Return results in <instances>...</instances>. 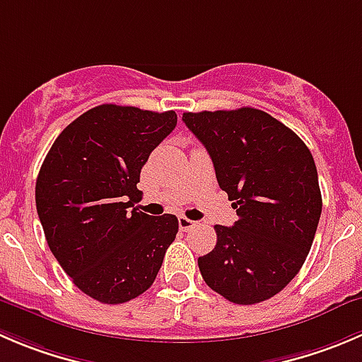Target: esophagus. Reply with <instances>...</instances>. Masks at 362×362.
I'll return each mask as SVG.
<instances>
[{
  "instance_id": "esophagus-1",
  "label": "esophagus",
  "mask_w": 362,
  "mask_h": 362,
  "mask_svg": "<svg viewBox=\"0 0 362 362\" xmlns=\"http://www.w3.org/2000/svg\"><path fill=\"white\" fill-rule=\"evenodd\" d=\"M196 221H191V219H187V217H178V226H180V230L182 231H189L191 230V228H194L196 226Z\"/></svg>"
}]
</instances>
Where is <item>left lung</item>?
I'll return each instance as SVG.
<instances>
[{"instance_id":"obj_1","label":"left lung","mask_w":362,"mask_h":362,"mask_svg":"<svg viewBox=\"0 0 362 362\" xmlns=\"http://www.w3.org/2000/svg\"><path fill=\"white\" fill-rule=\"evenodd\" d=\"M203 143L219 187L237 209L233 226L216 224L217 244L199 256L206 285L230 303L274 297L303 267L322 214L313 156L303 139L255 107L184 113Z\"/></svg>"}]
</instances>
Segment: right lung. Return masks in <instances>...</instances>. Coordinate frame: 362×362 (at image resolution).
<instances>
[{
  "mask_svg": "<svg viewBox=\"0 0 362 362\" xmlns=\"http://www.w3.org/2000/svg\"><path fill=\"white\" fill-rule=\"evenodd\" d=\"M175 125V111L103 104L66 125L42 163L35 202L45 240L74 285L99 303L146 292L177 237L173 214L134 206L141 168Z\"/></svg>",
  "mask_w": 362,
  "mask_h": 362,
  "instance_id": "obj_1",
  "label": "right lung"
}]
</instances>
